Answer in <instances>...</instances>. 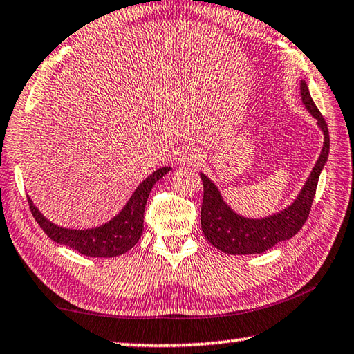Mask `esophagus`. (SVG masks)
I'll return each instance as SVG.
<instances>
[{"instance_id": "obj_1", "label": "esophagus", "mask_w": 354, "mask_h": 354, "mask_svg": "<svg viewBox=\"0 0 354 354\" xmlns=\"http://www.w3.org/2000/svg\"><path fill=\"white\" fill-rule=\"evenodd\" d=\"M181 162L183 164H189V165H192V164H198L200 162V154H196L195 151H190V149H187V151H184L183 154H181Z\"/></svg>"}]
</instances>
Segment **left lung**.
Here are the masks:
<instances>
[{
	"instance_id": "8db88e82",
	"label": "left lung",
	"mask_w": 354,
	"mask_h": 354,
	"mask_svg": "<svg viewBox=\"0 0 354 354\" xmlns=\"http://www.w3.org/2000/svg\"><path fill=\"white\" fill-rule=\"evenodd\" d=\"M299 97L306 111L317 120V127L323 134V147L306 183L289 206L262 218L243 217L223 200L217 184L205 173H200L203 187H205L201 206L203 234L215 248L226 254L263 253L279 242L289 241L308 220L319 176L328 160L329 133L325 118L314 104L308 84L304 81L299 82Z\"/></svg>"
}]
</instances>
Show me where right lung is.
I'll list each match as a JSON object with an SVG mask.
<instances>
[{
	"label": "right lung",
	"instance_id": "obj_1",
	"mask_svg": "<svg viewBox=\"0 0 354 354\" xmlns=\"http://www.w3.org/2000/svg\"><path fill=\"white\" fill-rule=\"evenodd\" d=\"M171 169L160 167L148 178L137 185V189L129 196L122 211L113 215L106 223L93 227H65L53 223L39 207L34 205L31 196L28 195V203L31 207L34 218L37 220L45 234L61 245L76 250L77 253L91 257H115L127 253L139 242L143 232V212H145L147 200L153 185L164 178Z\"/></svg>",
	"mask_w": 354,
	"mask_h": 354
}]
</instances>
